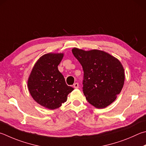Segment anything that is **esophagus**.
Masks as SVG:
<instances>
[{
	"label": "esophagus",
	"instance_id": "34e87169",
	"mask_svg": "<svg viewBox=\"0 0 146 146\" xmlns=\"http://www.w3.org/2000/svg\"><path fill=\"white\" fill-rule=\"evenodd\" d=\"M73 87L75 89H78V87H79V85H78V83H75L73 84Z\"/></svg>",
	"mask_w": 146,
	"mask_h": 146
}]
</instances>
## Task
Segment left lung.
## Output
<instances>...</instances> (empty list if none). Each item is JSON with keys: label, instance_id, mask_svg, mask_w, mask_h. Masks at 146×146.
Segmentation results:
<instances>
[{"label": "left lung", "instance_id": "left-lung-1", "mask_svg": "<svg viewBox=\"0 0 146 146\" xmlns=\"http://www.w3.org/2000/svg\"><path fill=\"white\" fill-rule=\"evenodd\" d=\"M84 71L83 92L88 102L98 108L110 105L120 93L124 71L119 60L103 51L72 50Z\"/></svg>", "mask_w": 146, "mask_h": 146}]
</instances>
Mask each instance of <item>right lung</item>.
Returning <instances> with one entry per match:
<instances>
[{
	"mask_svg": "<svg viewBox=\"0 0 146 146\" xmlns=\"http://www.w3.org/2000/svg\"><path fill=\"white\" fill-rule=\"evenodd\" d=\"M62 57V54L43 55L34 65L28 80L32 97L48 109L60 107L74 89L66 84L64 76L58 70Z\"/></svg>",
	"mask_w": 146,
	"mask_h": 146,
	"instance_id": "obj_1",
	"label": "right lung"
}]
</instances>
